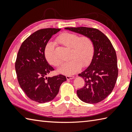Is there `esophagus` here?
<instances>
[{
  "instance_id": "1",
  "label": "esophagus",
  "mask_w": 132,
  "mask_h": 132,
  "mask_svg": "<svg viewBox=\"0 0 132 132\" xmlns=\"http://www.w3.org/2000/svg\"><path fill=\"white\" fill-rule=\"evenodd\" d=\"M74 76H66V79L67 80H71V79H74Z\"/></svg>"
}]
</instances>
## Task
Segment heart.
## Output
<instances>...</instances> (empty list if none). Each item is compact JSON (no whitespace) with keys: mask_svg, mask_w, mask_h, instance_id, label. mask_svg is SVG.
I'll return each mask as SVG.
<instances>
[{"mask_svg":"<svg viewBox=\"0 0 132 132\" xmlns=\"http://www.w3.org/2000/svg\"><path fill=\"white\" fill-rule=\"evenodd\" d=\"M57 41L70 49V61L62 64L58 69L61 73L73 75L80 71L82 66H87L91 63L94 55V45L89 37H79L74 33L65 32L57 38ZM45 55L52 65L58 67L61 64V61L55 54V45L52 42H49L45 46Z\"/></svg>","mask_w":132,"mask_h":132,"instance_id":"heart-1","label":"heart"}]
</instances>
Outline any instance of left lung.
Instances as JSON below:
<instances>
[{
  "label": "left lung",
  "mask_w": 132,
  "mask_h": 132,
  "mask_svg": "<svg viewBox=\"0 0 132 132\" xmlns=\"http://www.w3.org/2000/svg\"><path fill=\"white\" fill-rule=\"evenodd\" d=\"M73 32L87 36L94 45V55L89 66L79 76L84 80L83 87L77 94L82 101L96 104L112 91L118 75L117 57L114 48L104 33L98 29L80 27H67Z\"/></svg>",
  "instance_id": "8db88e82"
}]
</instances>
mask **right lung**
<instances>
[{
  "label": "right lung",
  "mask_w": 132,
  "mask_h": 132,
  "mask_svg": "<svg viewBox=\"0 0 132 132\" xmlns=\"http://www.w3.org/2000/svg\"><path fill=\"white\" fill-rule=\"evenodd\" d=\"M61 30L49 28L35 31L24 40L17 53L15 69L20 86L30 99L39 103L52 100L66 80L62 75L46 77L54 69L46 60L45 48L52 35Z\"/></svg>",
  "instance_id": "right-lung-1"
}]
</instances>
